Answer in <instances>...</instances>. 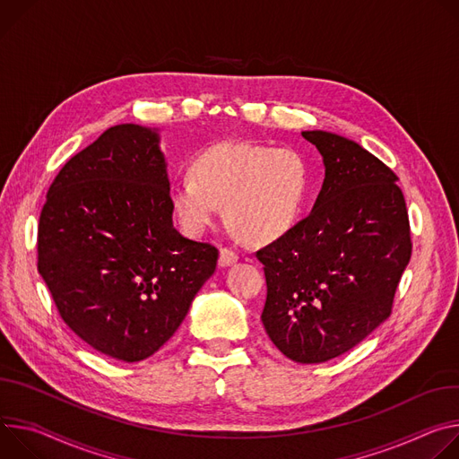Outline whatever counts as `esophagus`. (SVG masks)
Instances as JSON below:
<instances>
[{"label":"esophagus","mask_w":459,"mask_h":459,"mask_svg":"<svg viewBox=\"0 0 459 459\" xmlns=\"http://www.w3.org/2000/svg\"><path fill=\"white\" fill-rule=\"evenodd\" d=\"M237 261H238V257H237V253H235L233 249H230V247H222V249H221V255H219V264H221L222 268H228V266L235 264Z\"/></svg>","instance_id":"esophagus-1"}]
</instances>
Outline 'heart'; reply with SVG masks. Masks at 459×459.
<instances>
[{"instance_id":"obj_1","label":"heart","mask_w":459,"mask_h":459,"mask_svg":"<svg viewBox=\"0 0 459 459\" xmlns=\"http://www.w3.org/2000/svg\"><path fill=\"white\" fill-rule=\"evenodd\" d=\"M193 173L169 186L171 208L191 237L219 219L251 242H272L297 222L310 189V166L300 152L249 142H221L195 157Z\"/></svg>"}]
</instances>
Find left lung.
I'll use <instances>...</instances> for the list:
<instances>
[{"instance_id":"left-lung-1","label":"left lung","mask_w":459,"mask_h":459,"mask_svg":"<svg viewBox=\"0 0 459 459\" xmlns=\"http://www.w3.org/2000/svg\"><path fill=\"white\" fill-rule=\"evenodd\" d=\"M300 134L321 152L325 180L310 215L257 251L268 286L261 321L288 359L316 365L388 319L412 242L390 168L341 134Z\"/></svg>"}]
</instances>
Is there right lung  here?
<instances>
[{"label": "right lung", "instance_id": "obj_1", "mask_svg": "<svg viewBox=\"0 0 459 459\" xmlns=\"http://www.w3.org/2000/svg\"><path fill=\"white\" fill-rule=\"evenodd\" d=\"M219 251L173 226L160 133L109 127L50 184L38 272L65 325L113 359L136 363L182 325Z\"/></svg>", "mask_w": 459, "mask_h": 459}]
</instances>
